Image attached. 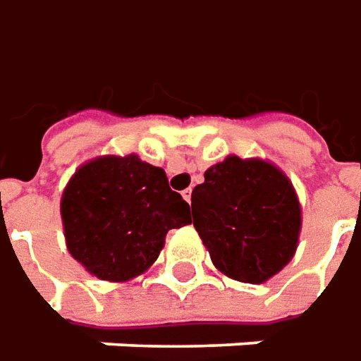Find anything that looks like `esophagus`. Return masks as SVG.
<instances>
[{"label":"esophagus","mask_w":361,"mask_h":361,"mask_svg":"<svg viewBox=\"0 0 361 361\" xmlns=\"http://www.w3.org/2000/svg\"><path fill=\"white\" fill-rule=\"evenodd\" d=\"M181 195H183V200H185L188 204H192V188L183 190V193H181Z\"/></svg>","instance_id":"1"}]
</instances>
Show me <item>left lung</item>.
Returning <instances> with one entry per match:
<instances>
[{
  "mask_svg": "<svg viewBox=\"0 0 361 361\" xmlns=\"http://www.w3.org/2000/svg\"><path fill=\"white\" fill-rule=\"evenodd\" d=\"M192 192L193 228L214 266L243 283H264L298 250L302 205L290 178L259 157L228 156Z\"/></svg>",
  "mask_w": 361,
  "mask_h": 361,
  "instance_id": "8db88e82",
  "label": "left lung"
}]
</instances>
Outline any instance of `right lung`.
<instances>
[{
    "label": "right lung",
    "mask_w": 361,
    "mask_h": 361,
    "mask_svg": "<svg viewBox=\"0 0 361 361\" xmlns=\"http://www.w3.org/2000/svg\"><path fill=\"white\" fill-rule=\"evenodd\" d=\"M66 245L97 280L128 281L152 266L166 233L192 224L190 205L161 168L130 156H99L75 169L61 193Z\"/></svg>",
    "instance_id": "add662e5"
}]
</instances>
